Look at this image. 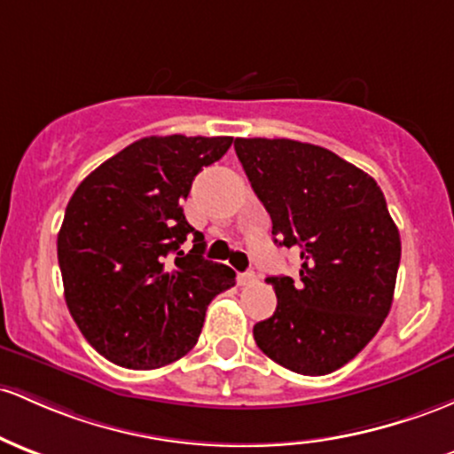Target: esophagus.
<instances>
[{"label":"esophagus","mask_w":454,"mask_h":454,"mask_svg":"<svg viewBox=\"0 0 454 454\" xmlns=\"http://www.w3.org/2000/svg\"><path fill=\"white\" fill-rule=\"evenodd\" d=\"M239 284H241V286H250V284H254L256 282V273L254 271H243V273H239Z\"/></svg>","instance_id":"obj_1"}]
</instances>
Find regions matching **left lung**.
<instances>
[{"label":"left lung","mask_w":454,"mask_h":454,"mask_svg":"<svg viewBox=\"0 0 454 454\" xmlns=\"http://www.w3.org/2000/svg\"><path fill=\"white\" fill-rule=\"evenodd\" d=\"M235 151L271 217L273 241L301 258L297 280L267 278L278 306L254 325V340L288 371L327 375L353 360L390 312L396 223L375 178L327 148L237 137Z\"/></svg>","instance_id":"obj_1"}]
</instances>
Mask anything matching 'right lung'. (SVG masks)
Segmentation results:
<instances>
[{
  "label": "right lung",
  "mask_w": 454,
  "mask_h": 454,
  "mask_svg": "<svg viewBox=\"0 0 454 454\" xmlns=\"http://www.w3.org/2000/svg\"><path fill=\"white\" fill-rule=\"evenodd\" d=\"M232 137L151 136L74 189L58 235L64 297L86 340L114 364L151 371L193 348L208 303L235 271L202 256L183 200ZM194 237L187 254L180 246ZM175 262H171V256Z\"/></svg>",
  "instance_id": "obj_1"
}]
</instances>
